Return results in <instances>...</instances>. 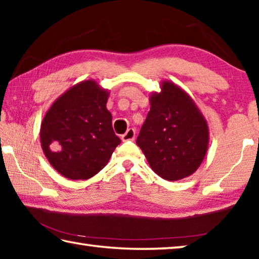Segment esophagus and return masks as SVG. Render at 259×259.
<instances>
[{
    "mask_svg": "<svg viewBox=\"0 0 259 259\" xmlns=\"http://www.w3.org/2000/svg\"><path fill=\"white\" fill-rule=\"evenodd\" d=\"M135 136H136V131L135 129H128L124 135H122V140L123 142H129V140H135Z\"/></svg>",
    "mask_w": 259,
    "mask_h": 259,
    "instance_id": "obj_1",
    "label": "esophagus"
}]
</instances>
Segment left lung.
Wrapping results in <instances>:
<instances>
[{
  "instance_id": "left-lung-1",
  "label": "left lung",
  "mask_w": 259,
  "mask_h": 259,
  "mask_svg": "<svg viewBox=\"0 0 259 259\" xmlns=\"http://www.w3.org/2000/svg\"><path fill=\"white\" fill-rule=\"evenodd\" d=\"M150 104L136 143L161 178L175 182L191 176L207 154V120L191 96L168 80L161 82L160 93L151 94Z\"/></svg>"
}]
</instances>
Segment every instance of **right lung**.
<instances>
[{
  "label": "right lung",
  "instance_id": "add662e5",
  "mask_svg": "<svg viewBox=\"0 0 259 259\" xmlns=\"http://www.w3.org/2000/svg\"><path fill=\"white\" fill-rule=\"evenodd\" d=\"M109 90L94 80L76 83L57 98L43 117V153L61 176L87 181L108 163L121 143L106 108Z\"/></svg>",
  "mask_w": 259,
  "mask_h": 259
}]
</instances>
